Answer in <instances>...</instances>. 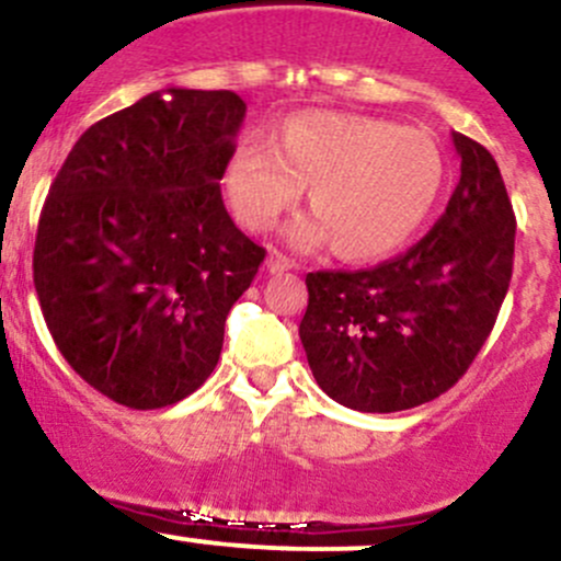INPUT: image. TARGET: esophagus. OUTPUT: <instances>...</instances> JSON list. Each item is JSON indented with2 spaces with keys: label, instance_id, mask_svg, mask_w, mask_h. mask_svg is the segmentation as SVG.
Listing matches in <instances>:
<instances>
[{
  "label": "esophagus",
  "instance_id": "34e87169",
  "mask_svg": "<svg viewBox=\"0 0 561 561\" xmlns=\"http://www.w3.org/2000/svg\"><path fill=\"white\" fill-rule=\"evenodd\" d=\"M294 267V262L288 260L286 254H280V251H270L267 254V270L273 275H280V273H286V270H291Z\"/></svg>",
  "mask_w": 561,
  "mask_h": 561
}]
</instances>
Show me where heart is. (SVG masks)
Here are the masks:
<instances>
[{
  "label": "heart",
  "instance_id": "obj_1",
  "mask_svg": "<svg viewBox=\"0 0 561 561\" xmlns=\"http://www.w3.org/2000/svg\"><path fill=\"white\" fill-rule=\"evenodd\" d=\"M445 156L421 129L342 111L283 118L267 145L232 153L225 187L249 230H270L297 206L301 187L314 217L288 230L299 249L333 243L347 262H376L405 247L430 219L445 185Z\"/></svg>",
  "mask_w": 561,
  "mask_h": 561
}]
</instances>
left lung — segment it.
<instances>
[{
  "instance_id": "1",
  "label": "left lung",
  "mask_w": 561,
  "mask_h": 561,
  "mask_svg": "<svg viewBox=\"0 0 561 561\" xmlns=\"http://www.w3.org/2000/svg\"><path fill=\"white\" fill-rule=\"evenodd\" d=\"M453 145L461 180L416 247L368 270L307 275V363L318 387L352 411H408L448 392L506 299L517 219L501 169L461 131Z\"/></svg>"
}]
</instances>
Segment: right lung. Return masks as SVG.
I'll return each mask as SVG.
<instances>
[{
  "label": "right lung",
  "instance_id": "right-lung-1",
  "mask_svg": "<svg viewBox=\"0 0 561 561\" xmlns=\"http://www.w3.org/2000/svg\"><path fill=\"white\" fill-rule=\"evenodd\" d=\"M243 116L230 90L150 92L92 124L49 185L34 247L42 314L68 365L118 405L196 392L264 262L219 191Z\"/></svg>",
  "mask_w": 561,
  "mask_h": 561
}]
</instances>
